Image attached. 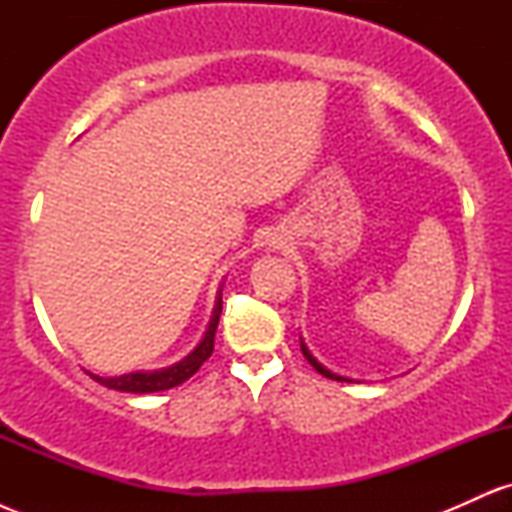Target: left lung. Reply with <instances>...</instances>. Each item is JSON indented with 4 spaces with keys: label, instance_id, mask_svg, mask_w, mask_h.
Instances as JSON below:
<instances>
[{
    "label": "left lung",
    "instance_id": "obj_1",
    "mask_svg": "<svg viewBox=\"0 0 512 512\" xmlns=\"http://www.w3.org/2000/svg\"><path fill=\"white\" fill-rule=\"evenodd\" d=\"M301 351H303V356L308 358V363H310V366H313V368L317 370V373H320V375H325V378H330V380H339V383H349V378H342V375L332 373V370H327L325 366H322V363L317 361V358H315L313 354H310V351H308V346H305L303 339H301Z\"/></svg>",
    "mask_w": 512,
    "mask_h": 512
}]
</instances>
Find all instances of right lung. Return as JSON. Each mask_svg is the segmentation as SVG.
I'll list each match as a JSON object with an SVG mask.
<instances>
[{"label":"right lung","mask_w":512,"mask_h":512,"mask_svg":"<svg viewBox=\"0 0 512 512\" xmlns=\"http://www.w3.org/2000/svg\"><path fill=\"white\" fill-rule=\"evenodd\" d=\"M219 317H221V293L216 298L214 305V315H211L207 332H204V339L197 344V349L192 354H187L182 361L173 363V366L161 368V370H149V373H127V375H117V378H101V375H91L96 383H101L110 390H120V392H134V395H146V392H161V390H170V387L185 383L190 380L192 375L197 373L199 366L211 356L214 351V337H216V327H219Z\"/></svg>","instance_id":"obj_1"}]
</instances>
